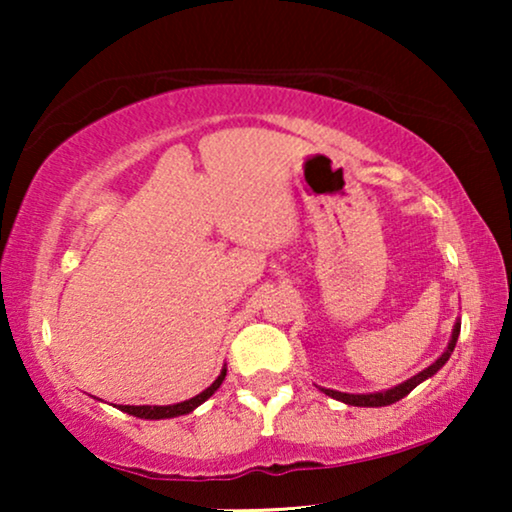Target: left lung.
Instances as JSON below:
<instances>
[{"label":"left lung","mask_w":512,"mask_h":512,"mask_svg":"<svg viewBox=\"0 0 512 512\" xmlns=\"http://www.w3.org/2000/svg\"><path fill=\"white\" fill-rule=\"evenodd\" d=\"M459 331H461V319L454 321V328H452V338H450V342H447L445 352L440 354L438 359L433 361L429 368H424L422 373L412 375L410 380H405V382H401V384H396V387H391V389H384V391H373V394H347V391H338V389H326V387H319V389L324 391L326 396L335 398V401H342V403H347V405H356V408H384V405H391V403L401 401V398L408 396L410 391L417 387V384L426 382V380H429V377L436 375L438 370L445 366L447 359H450L452 352H454V345H457V340H459Z\"/></svg>","instance_id":"1"}]
</instances>
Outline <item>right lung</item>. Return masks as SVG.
Wrapping results in <instances>:
<instances>
[{"instance_id": "1", "label": "right lung", "mask_w": 512, "mask_h": 512, "mask_svg": "<svg viewBox=\"0 0 512 512\" xmlns=\"http://www.w3.org/2000/svg\"><path fill=\"white\" fill-rule=\"evenodd\" d=\"M226 366L221 368V373L216 380L209 384L205 391H200L198 396L188 398V401H181V403H174V405H114L121 412H128L132 417H139V419H172V417H181V415H188V412H193L198 405H202L207 401L209 396H214V391L221 387L223 380H226Z\"/></svg>"}]
</instances>
